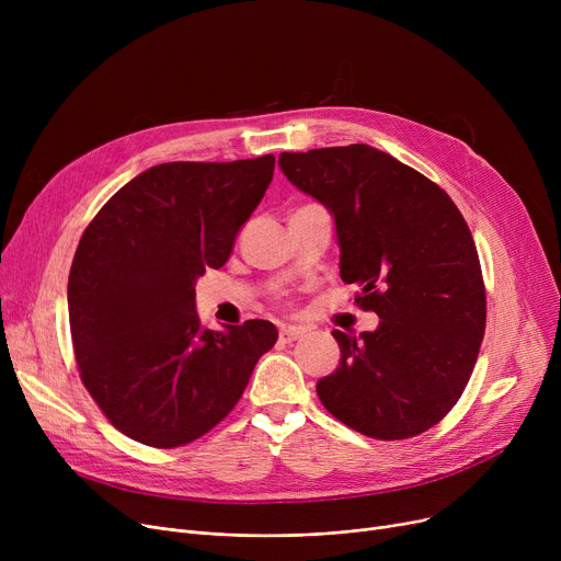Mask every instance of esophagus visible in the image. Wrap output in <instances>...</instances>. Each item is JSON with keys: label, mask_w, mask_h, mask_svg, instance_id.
I'll return each instance as SVG.
<instances>
[{"label": "esophagus", "mask_w": 561, "mask_h": 561, "mask_svg": "<svg viewBox=\"0 0 561 561\" xmlns=\"http://www.w3.org/2000/svg\"><path fill=\"white\" fill-rule=\"evenodd\" d=\"M302 334L305 332L300 328H282L279 330V341L282 343H293V341H298Z\"/></svg>", "instance_id": "obj_1"}]
</instances>
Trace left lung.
<instances>
[{
    "mask_svg": "<svg viewBox=\"0 0 561 561\" xmlns=\"http://www.w3.org/2000/svg\"><path fill=\"white\" fill-rule=\"evenodd\" d=\"M279 168L336 222L341 279L379 316L375 332H332L339 368L316 393L334 419L370 438L416 436L461 398L486 325L470 229L450 195L370 145L282 152Z\"/></svg>",
    "mask_w": 561,
    "mask_h": 561,
    "instance_id": "8db88e82",
    "label": "left lung"
}]
</instances>
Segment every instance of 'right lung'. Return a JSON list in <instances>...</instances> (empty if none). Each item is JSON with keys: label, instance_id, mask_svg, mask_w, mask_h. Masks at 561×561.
I'll return each mask as SVG.
<instances>
[{"label": "right lung", "instance_id": "right-lung-1", "mask_svg": "<svg viewBox=\"0 0 561 561\" xmlns=\"http://www.w3.org/2000/svg\"><path fill=\"white\" fill-rule=\"evenodd\" d=\"M275 157L172 161L140 172L85 227L68 279L79 375L104 416L138 444L186 446L241 400L268 320L202 328L195 282L220 268L273 182Z\"/></svg>", "mask_w": 561, "mask_h": 561}]
</instances>
